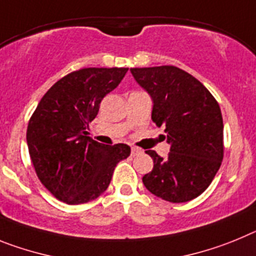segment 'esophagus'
<instances>
[{"label":"esophagus","mask_w":256,"mask_h":256,"mask_svg":"<svg viewBox=\"0 0 256 256\" xmlns=\"http://www.w3.org/2000/svg\"><path fill=\"white\" fill-rule=\"evenodd\" d=\"M139 154H142V150H139V148H131V156H132V157Z\"/></svg>","instance_id":"34e87169"}]
</instances>
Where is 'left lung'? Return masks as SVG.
I'll return each mask as SVG.
<instances>
[{
  "instance_id": "1",
  "label": "left lung",
  "mask_w": 256,
  "mask_h": 256,
  "mask_svg": "<svg viewBox=\"0 0 256 256\" xmlns=\"http://www.w3.org/2000/svg\"><path fill=\"white\" fill-rule=\"evenodd\" d=\"M130 72L152 98V121L165 128L170 144L166 158L146 150L153 170L144 175L143 184L172 204L198 197L223 161L220 106L198 80L178 66L131 68Z\"/></svg>"
}]
</instances>
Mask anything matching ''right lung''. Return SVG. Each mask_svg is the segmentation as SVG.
Segmentation results:
<instances>
[{"instance_id":"right-lung-1","label":"right lung","mask_w":256,"mask_h":256,"mask_svg":"<svg viewBox=\"0 0 256 256\" xmlns=\"http://www.w3.org/2000/svg\"><path fill=\"white\" fill-rule=\"evenodd\" d=\"M128 68H84L64 76L33 112L26 144L36 174L48 190L68 205L106 192L116 165L130 156L128 144L104 146L88 136L103 98L118 86Z\"/></svg>"}]
</instances>
